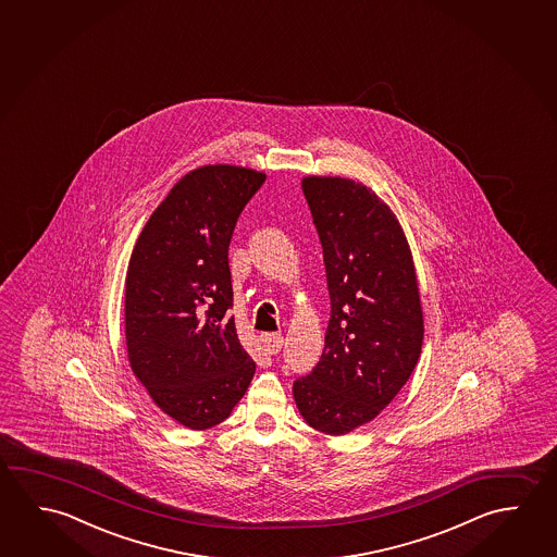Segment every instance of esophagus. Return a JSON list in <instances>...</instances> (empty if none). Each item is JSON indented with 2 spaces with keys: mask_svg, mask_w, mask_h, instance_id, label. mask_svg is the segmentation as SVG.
<instances>
[{
  "mask_svg": "<svg viewBox=\"0 0 557 557\" xmlns=\"http://www.w3.org/2000/svg\"><path fill=\"white\" fill-rule=\"evenodd\" d=\"M260 342H262V346H264L268 354H277V351H282L283 336L282 334H277V332H272V334H262V336H260Z\"/></svg>",
  "mask_w": 557,
  "mask_h": 557,
  "instance_id": "34e87169",
  "label": "esophagus"
}]
</instances>
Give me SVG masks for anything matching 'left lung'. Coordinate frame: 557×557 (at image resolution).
Returning a JSON list of instances; mask_svg holds the SVG:
<instances>
[{"instance_id": "1", "label": "left lung", "mask_w": 557, "mask_h": 557, "mask_svg": "<svg viewBox=\"0 0 557 557\" xmlns=\"http://www.w3.org/2000/svg\"><path fill=\"white\" fill-rule=\"evenodd\" d=\"M329 277V330L312 373L293 384L310 428L346 435L400 393L423 344L420 283L400 221L354 178L301 181Z\"/></svg>"}]
</instances>
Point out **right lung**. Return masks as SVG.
Segmentation results:
<instances>
[{
	"instance_id": "1",
	"label": "right lung",
	"mask_w": 557,
	"mask_h": 557,
	"mask_svg": "<svg viewBox=\"0 0 557 557\" xmlns=\"http://www.w3.org/2000/svg\"><path fill=\"white\" fill-rule=\"evenodd\" d=\"M265 174L203 164L147 220L129 256L124 332L132 373L157 408L201 431L228 418L256 363L238 342L228 243Z\"/></svg>"
}]
</instances>
